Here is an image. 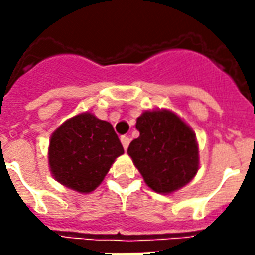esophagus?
<instances>
[{"label": "esophagus", "mask_w": 255, "mask_h": 255, "mask_svg": "<svg viewBox=\"0 0 255 255\" xmlns=\"http://www.w3.org/2000/svg\"><path fill=\"white\" fill-rule=\"evenodd\" d=\"M120 141H122V144H123V148L127 151L128 145H129V141H131V139L128 137V136H122L120 137Z\"/></svg>", "instance_id": "1"}]
</instances>
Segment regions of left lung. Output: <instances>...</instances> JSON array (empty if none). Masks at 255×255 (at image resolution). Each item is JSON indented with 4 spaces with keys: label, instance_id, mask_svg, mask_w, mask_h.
I'll use <instances>...</instances> for the list:
<instances>
[{
    "label": "left lung",
    "instance_id": "8db88e82",
    "mask_svg": "<svg viewBox=\"0 0 255 255\" xmlns=\"http://www.w3.org/2000/svg\"><path fill=\"white\" fill-rule=\"evenodd\" d=\"M140 132L128 147L144 181L157 193L186 185L198 170V145L192 128L168 110L145 111L136 120Z\"/></svg>",
    "mask_w": 255,
    "mask_h": 255
}]
</instances>
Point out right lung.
Returning a JSON list of instances; mask_svg holds the SVG:
<instances>
[{
	"instance_id": "1",
	"label": "right lung",
	"mask_w": 255,
	"mask_h": 255,
	"mask_svg": "<svg viewBox=\"0 0 255 255\" xmlns=\"http://www.w3.org/2000/svg\"><path fill=\"white\" fill-rule=\"evenodd\" d=\"M111 123L90 112L66 120L50 139L49 165L54 178L79 193H90L123 155Z\"/></svg>"
}]
</instances>
